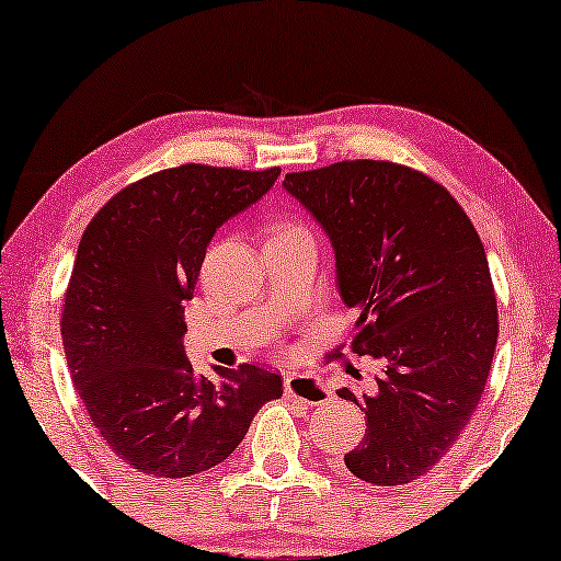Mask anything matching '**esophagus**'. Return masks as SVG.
Segmentation results:
<instances>
[{
  "label": "esophagus",
  "mask_w": 561,
  "mask_h": 561,
  "mask_svg": "<svg viewBox=\"0 0 561 561\" xmlns=\"http://www.w3.org/2000/svg\"><path fill=\"white\" fill-rule=\"evenodd\" d=\"M283 390H286L288 401H298L306 405H321L329 401L327 382L317 378V375H286Z\"/></svg>",
  "instance_id": "1"
}]
</instances>
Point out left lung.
Here are the masks:
<instances>
[{
  "mask_svg": "<svg viewBox=\"0 0 561 561\" xmlns=\"http://www.w3.org/2000/svg\"><path fill=\"white\" fill-rule=\"evenodd\" d=\"M283 188L329 234L342 301L357 311L352 352L382 363L344 455L355 478L403 485L459 439L485 390L497 304L478 232L442 183L388 160L288 173Z\"/></svg>",
  "mask_w": 561,
  "mask_h": 561,
  "instance_id": "8db88e82",
  "label": "left lung"
}]
</instances>
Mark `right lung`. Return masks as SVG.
Masks as SVG:
<instances>
[{
    "label": "right lung",
    "instance_id": "obj_1",
    "mask_svg": "<svg viewBox=\"0 0 561 561\" xmlns=\"http://www.w3.org/2000/svg\"><path fill=\"white\" fill-rule=\"evenodd\" d=\"M280 168L179 165L129 183L83 229L64 298L76 393L114 455L152 478L225 462L255 413L283 396L260 365L196 375L183 352V301L227 219L267 194Z\"/></svg>",
    "mask_w": 561,
    "mask_h": 561
}]
</instances>
